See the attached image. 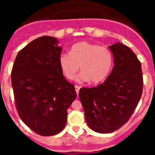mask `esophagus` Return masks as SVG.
Returning a JSON list of instances; mask_svg holds the SVG:
<instances>
[{
    "label": "esophagus",
    "instance_id": "obj_1",
    "mask_svg": "<svg viewBox=\"0 0 155 155\" xmlns=\"http://www.w3.org/2000/svg\"><path fill=\"white\" fill-rule=\"evenodd\" d=\"M75 91H76L77 94L78 95L79 91H80V87H79V86H78V85H75Z\"/></svg>",
    "mask_w": 155,
    "mask_h": 155
}]
</instances>
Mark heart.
<instances>
[{
	"mask_svg": "<svg viewBox=\"0 0 155 155\" xmlns=\"http://www.w3.org/2000/svg\"><path fill=\"white\" fill-rule=\"evenodd\" d=\"M113 63V54L109 48L87 42L74 45L70 54L62 53L59 58L61 69L67 78L73 79L81 67L82 74L79 81H90L91 84L103 81L110 73Z\"/></svg>",
	"mask_w": 155,
	"mask_h": 155,
	"instance_id": "b5f03b06",
	"label": "heart"
}]
</instances>
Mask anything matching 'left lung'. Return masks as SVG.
Segmentation results:
<instances>
[{
	"label": "left lung",
	"instance_id": "1",
	"mask_svg": "<svg viewBox=\"0 0 155 155\" xmlns=\"http://www.w3.org/2000/svg\"><path fill=\"white\" fill-rule=\"evenodd\" d=\"M109 48L114 58L110 74L102 84L79 91L87 125L100 134L112 133L127 123L143 91L141 64L136 54L120 42Z\"/></svg>",
	"mask_w": 155,
	"mask_h": 155
}]
</instances>
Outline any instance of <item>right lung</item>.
I'll list each match as a JSON object with an SVG mask.
<instances>
[{
  "label": "right lung",
  "mask_w": 155,
  "mask_h": 155,
  "mask_svg": "<svg viewBox=\"0 0 155 155\" xmlns=\"http://www.w3.org/2000/svg\"><path fill=\"white\" fill-rule=\"evenodd\" d=\"M57 38L45 35L18 53L12 71L15 107L21 120L41 136H53L64 128L68 109L77 94L59 64L62 47Z\"/></svg>",
  "instance_id": "1"
}]
</instances>
